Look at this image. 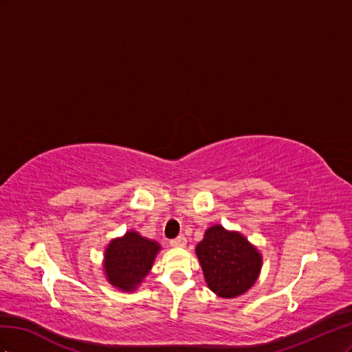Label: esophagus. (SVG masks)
Here are the masks:
<instances>
[{"label":"esophagus","mask_w":352,"mask_h":352,"mask_svg":"<svg viewBox=\"0 0 352 352\" xmlns=\"http://www.w3.org/2000/svg\"><path fill=\"white\" fill-rule=\"evenodd\" d=\"M187 245V240L184 236H178L177 239L170 240V246L173 248H184Z\"/></svg>","instance_id":"1"}]
</instances>
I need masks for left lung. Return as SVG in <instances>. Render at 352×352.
Segmentation results:
<instances>
[{
  "label": "left lung",
  "instance_id": "8db88e82",
  "mask_svg": "<svg viewBox=\"0 0 352 352\" xmlns=\"http://www.w3.org/2000/svg\"><path fill=\"white\" fill-rule=\"evenodd\" d=\"M196 256L208 287L224 299H233L252 287L263 268V255L236 230L210 226L196 246Z\"/></svg>",
  "mask_w": 352,
  "mask_h": 352
}]
</instances>
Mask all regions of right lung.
I'll list each match as a JSON object with an SVG mask.
<instances>
[{"label": "right lung", "mask_w": 352, "mask_h": 352, "mask_svg": "<svg viewBox=\"0 0 352 352\" xmlns=\"http://www.w3.org/2000/svg\"><path fill=\"white\" fill-rule=\"evenodd\" d=\"M160 249L156 240L143 237L135 230L112 239L103 256L106 280L122 292H134L150 273Z\"/></svg>", "instance_id": "1"}]
</instances>
